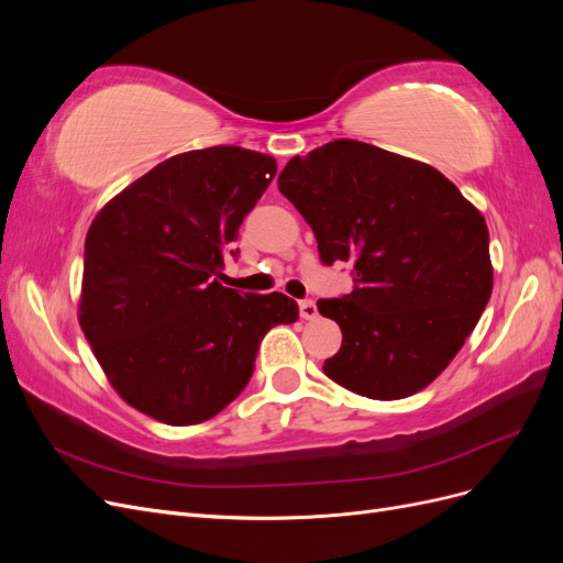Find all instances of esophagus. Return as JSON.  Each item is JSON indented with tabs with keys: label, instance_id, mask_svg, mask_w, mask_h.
I'll list each match as a JSON object with an SVG mask.
<instances>
[{
	"label": "esophagus",
	"instance_id": "1",
	"mask_svg": "<svg viewBox=\"0 0 563 563\" xmlns=\"http://www.w3.org/2000/svg\"><path fill=\"white\" fill-rule=\"evenodd\" d=\"M300 317L302 319H314L319 312H317V302L314 300H310V298H305V300H300Z\"/></svg>",
	"mask_w": 563,
	"mask_h": 563
}]
</instances>
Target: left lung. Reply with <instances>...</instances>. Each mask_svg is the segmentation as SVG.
<instances>
[{
    "mask_svg": "<svg viewBox=\"0 0 563 563\" xmlns=\"http://www.w3.org/2000/svg\"><path fill=\"white\" fill-rule=\"evenodd\" d=\"M277 183L321 263H352V294L317 300L343 331L323 373L380 401L428 387L493 291L484 216L430 164L350 139L294 157Z\"/></svg>",
    "mask_w": 563,
    "mask_h": 563,
    "instance_id": "obj_1",
    "label": "left lung"
}]
</instances>
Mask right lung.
I'll return each instance as SVG.
<instances>
[{"mask_svg": "<svg viewBox=\"0 0 563 563\" xmlns=\"http://www.w3.org/2000/svg\"><path fill=\"white\" fill-rule=\"evenodd\" d=\"M275 174V159L236 145L183 152L91 223L79 323L119 397L145 416L176 428L213 418L251 380L265 333L298 319L279 291L218 279Z\"/></svg>", "mask_w": 563, "mask_h": 563, "instance_id": "right-lung-1", "label": "right lung"}]
</instances>
